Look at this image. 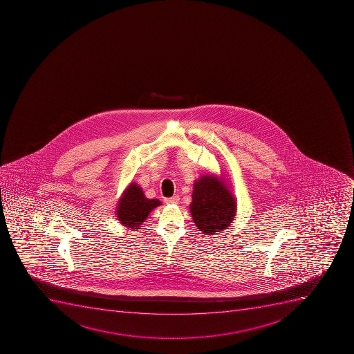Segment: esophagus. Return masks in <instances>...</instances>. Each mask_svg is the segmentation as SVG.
<instances>
[{
    "mask_svg": "<svg viewBox=\"0 0 354 354\" xmlns=\"http://www.w3.org/2000/svg\"><path fill=\"white\" fill-rule=\"evenodd\" d=\"M167 204H177L179 202V196L178 195H175V196L168 197L165 200Z\"/></svg>",
    "mask_w": 354,
    "mask_h": 354,
    "instance_id": "esophagus-1",
    "label": "esophagus"
}]
</instances>
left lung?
Returning <instances> with one entry per match:
<instances>
[{"label":"left lung","instance_id":"left-lung-1","mask_svg":"<svg viewBox=\"0 0 354 354\" xmlns=\"http://www.w3.org/2000/svg\"><path fill=\"white\" fill-rule=\"evenodd\" d=\"M192 218L203 234L225 230L236 216L237 205L225 183L212 175H203L194 183Z\"/></svg>","mask_w":354,"mask_h":354}]
</instances>
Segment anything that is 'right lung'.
<instances>
[{
    "label": "right lung",
    "mask_w": 354,
    "mask_h": 354,
    "mask_svg": "<svg viewBox=\"0 0 354 354\" xmlns=\"http://www.w3.org/2000/svg\"><path fill=\"white\" fill-rule=\"evenodd\" d=\"M159 205H161L160 201L147 198L142 188L136 183H131L117 204V218L122 225L136 230L151 211Z\"/></svg>",
    "instance_id": "right-lung-1"
}]
</instances>
